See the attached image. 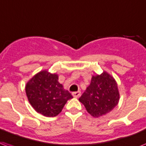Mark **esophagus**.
Listing matches in <instances>:
<instances>
[{
    "mask_svg": "<svg viewBox=\"0 0 146 146\" xmlns=\"http://www.w3.org/2000/svg\"><path fill=\"white\" fill-rule=\"evenodd\" d=\"M72 95L73 96V98H79V97H80V95H81V92H73V93H72Z\"/></svg>",
    "mask_w": 146,
    "mask_h": 146,
    "instance_id": "34e87169",
    "label": "esophagus"
}]
</instances>
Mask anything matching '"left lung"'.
<instances>
[{
  "label": "left lung",
  "mask_w": 146,
  "mask_h": 146,
  "mask_svg": "<svg viewBox=\"0 0 146 146\" xmlns=\"http://www.w3.org/2000/svg\"><path fill=\"white\" fill-rule=\"evenodd\" d=\"M119 99L115 79L104 71L100 75L92 76L91 84L79 100L91 115L99 118L111 112L118 105Z\"/></svg>",
  "instance_id": "obj_1"
}]
</instances>
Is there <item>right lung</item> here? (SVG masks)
I'll return each instance as SVG.
<instances>
[{
    "mask_svg": "<svg viewBox=\"0 0 146 146\" xmlns=\"http://www.w3.org/2000/svg\"><path fill=\"white\" fill-rule=\"evenodd\" d=\"M26 95L36 112L46 117H54L62 111L67 100L73 98L58 82V76L44 70L27 82Z\"/></svg>",
    "mask_w": 146,
    "mask_h": 146,
    "instance_id": "add662e5",
    "label": "right lung"
}]
</instances>
